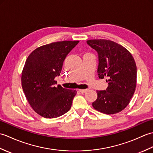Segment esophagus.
Listing matches in <instances>:
<instances>
[{
    "instance_id": "esophagus-1",
    "label": "esophagus",
    "mask_w": 153,
    "mask_h": 153,
    "mask_svg": "<svg viewBox=\"0 0 153 153\" xmlns=\"http://www.w3.org/2000/svg\"><path fill=\"white\" fill-rule=\"evenodd\" d=\"M79 91L82 93H85L87 91V89H79Z\"/></svg>"
}]
</instances>
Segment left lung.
Wrapping results in <instances>:
<instances>
[{
    "label": "left lung",
    "instance_id": "1",
    "mask_svg": "<svg viewBox=\"0 0 153 153\" xmlns=\"http://www.w3.org/2000/svg\"><path fill=\"white\" fill-rule=\"evenodd\" d=\"M87 44L99 54V78L107 77L106 90L97 91L92 103L97 111L106 114L118 113L129 105L137 83V66L130 52L121 45L107 39H92Z\"/></svg>",
    "mask_w": 153,
    "mask_h": 153
}]
</instances>
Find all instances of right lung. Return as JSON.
<instances>
[{
    "label": "right lung",
    "instance_id": "1",
    "mask_svg": "<svg viewBox=\"0 0 153 153\" xmlns=\"http://www.w3.org/2000/svg\"><path fill=\"white\" fill-rule=\"evenodd\" d=\"M79 41H58L39 47L29 55L22 73V87L34 111L46 118H58L69 111L76 90L56 83L65 58Z\"/></svg>",
    "mask_w": 153,
    "mask_h": 153
}]
</instances>
